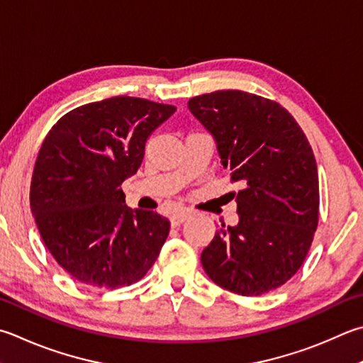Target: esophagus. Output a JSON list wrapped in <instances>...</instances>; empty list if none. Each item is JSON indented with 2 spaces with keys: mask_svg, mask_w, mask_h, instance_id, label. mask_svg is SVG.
I'll use <instances>...</instances> for the list:
<instances>
[{
  "mask_svg": "<svg viewBox=\"0 0 363 363\" xmlns=\"http://www.w3.org/2000/svg\"><path fill=\"white\" fill-rule=\"evenodd\" d=\"M187 217H189L187 211H177V213H174L173 216L169 217V222H171V225H173V227H177V225H181V223L186 220Z\"/></svg>",
  "mask_w": 363,
  "mask_h": 363,
  "instance_id": "34e87169",
  "label": "esophagus"
}]
</instances>
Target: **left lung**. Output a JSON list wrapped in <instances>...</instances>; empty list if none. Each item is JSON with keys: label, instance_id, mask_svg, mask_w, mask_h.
<instances>
[{"label": "left lung", "instance_id": "1", "mask_svg": "<svg viewBox=\"0 0 363 363\" xmlns=\"http://www.w3.org/2000/svg\"><path fill=\"white\" fill-rule=\"evenodd\" d=\"M213 135L223 168L240 182V222L201 252L204 272L230 292L257 296L298 272L319 222L318 164L305 133L279 103L241 90L189 100Z\"/></svg>", "mask_w": 363, "mask_h": 363}]
</instances>
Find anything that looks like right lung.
I'll return each mask as SVG.
<instances>
[{
  "instance_id": "right-lung-1",
  "label": "right lung",
  "mask_w": 363,
  "mask_h": 363,
  "mask_svg": "<svg viewBox=\"0 0 363 363\" xmlns=\"http://www.w3.org/2000/svg\"><path fill=\"white\" fill-rule=\"evenodd\" d=\"M174 111L113 96L69 111L45 136L33 169L31 213L52 257L82 284L130 286L159 257L169 220L130 209L121 186L141 167L150 133Z\"/></svg>"
}]
</instances>
